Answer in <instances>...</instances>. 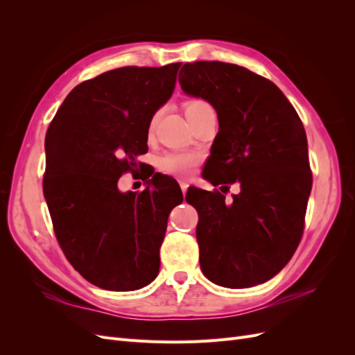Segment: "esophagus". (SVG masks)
Here are the masks:
<instances>
[{"label":"esophagus","instance_id":"34e87169","mask_svg":"<svg viewBox=\"0 0 355 355\" xmlns=\"http://www.w3.org/2000/svg\"><path fill=\"white\" fill-rule=\"evenodd\" d=\"M179 185H180V189H182V192H187V189H188V187H189V184L188 182H185V180H179Z\"/></svg>","mask_w":355,"mask_h":355}]
</instances>
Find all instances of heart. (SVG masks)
Wrapping results in <instances>:
<instances>
[{
    "label": "heart",
    "mask_w": 355,
    "mask_h": 355,
    "mask_svg": "<svg viewBox=\"0 0 355 355\" xmlns=\"http://www.w3.org/2000/svg\"><path fill=\"white\" fill-rule=\"evenodd\" d=\"M184 108L189 121L204 111H213L211 105L202 98H191L185 101ZM153 124H151V128H153ZM197 163H198V154L188 153V151H171V153L163 154L158 158L159 170L173 176H188L192 171V168L197 166Z\"/></svg>",
    "instance_id": "obj_1"
}]
</instances>
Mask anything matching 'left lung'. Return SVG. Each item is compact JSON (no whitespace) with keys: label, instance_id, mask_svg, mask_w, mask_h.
I'll return each mask as SVG.
<instances>
[{"label":"left lung","instance_id":"8db88e82","mask_svg":"<svg viewBox=\"0 0 355 355\" xmlns=\"http://www.w3.org/2000/svg\"><path fill=\"white\" fill-rule=\"evenodd\" d=\"M179 83L218 114L202 176L214 187H241L231 202L218 189L187 192L198 211L201 271L230 288L265 283L290 261L305 228L313 173L304 124L272 81L234 63H185Z\"/></svg>","mask_w":355,"mask_h":355}]
</instances>
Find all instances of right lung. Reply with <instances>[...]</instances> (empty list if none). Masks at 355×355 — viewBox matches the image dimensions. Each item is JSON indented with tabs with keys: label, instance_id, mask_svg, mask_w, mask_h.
Segmentation results:
<instances>
[{
	"label": "right lung",
	"instance_id": "obj_1",
	"mask_svg": "<svg viewBox=\"0 0 355 355\" xmlns=\"http://www.w3.org/2000/svg\"><path fill=\"white\" fill-rule=\"evenodd\" d=\"M180 65L123 67L83 81L49 125L42 191L53 230L73 270L101 288L137 290L158 274L167 218L182 192L166 194L157 176L154 188L127 194L116 182L148 153L149 124L173 93Z\"/></svg>",
	"mask_w": 355,
	"mask_h": 355
}]
</instances>
